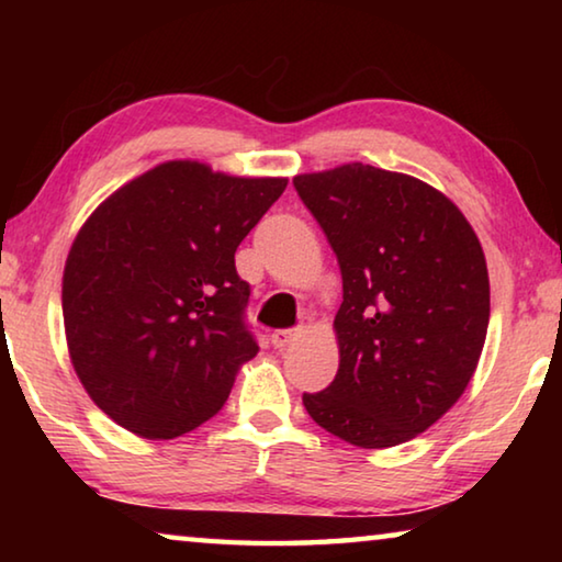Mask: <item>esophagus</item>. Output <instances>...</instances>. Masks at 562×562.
<instances>
[{"label": "esophagus", "instance_id": "obj_1", "mask_svg": "<svg viewBox=\"0 0 562 562\" xmlns=\"http://www.w3.org/2000/svg\"><path fill=\"white\" fill-rule=\"evenodd\" d=\"M297 337L300 335L294 329H278V331H272V345L278 349H284V347H290Z\"/></svg>", "mask_w": 562, "mask_h": 562}]
</instances>
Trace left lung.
<instances>
[{"label":"left lung","mask_w":562,"mask_h":562,"mask_svg":"<svg viewBox=\"0 0 562 562\" xmlns=\"http://www.w3.org/2000/svg\"><path fill=\"white\" fill-rule=\"evenodd\" d=\"M341 270L339 369L304 394L322 429L389 449L459 402L488 331L486 255L465 215L414 176L345 164L292 178Z\"/></svg>","instance_id":"left-lung-1"}]
</instances>
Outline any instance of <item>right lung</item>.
<instances>
[{
    "instance_id": "add662e5",
    "label": "right lung",
    "mask_w": 562,
    "mask_h": 562,
    "mask_svg": "<svg viewBox=\"0 0 562 562\" xmlns=\"http://www.w3.org/2000/svg\"><path fill=\"white\" fill-rule=\"evenodd\" d=\"M284 188L288 178L166 160L76 233L61 278L66 347L91 402L126 431L164 441L198 429L258 355L235 250Z\"/></svg>"
}]
</instances>
